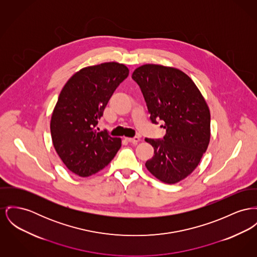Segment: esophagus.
I'll return each mask as SVG.
<instances>
[{
    "label": "esophagus",
    "instance_id": "34e87169",
    "mask_svg": "<svg viewBox=\"0 0 257 257\" xmlns=\"http://www.w3.org/2000/svg\"><path fill=\"white\" fill-rule=\"evenodd\" d=\"M127 141L132 144H138L141 141V139H140V137L136 136L133 137V138H127Z\"/></svg>",
    "mask_w": 257,
    "mask_h": 257
}]
</instances>
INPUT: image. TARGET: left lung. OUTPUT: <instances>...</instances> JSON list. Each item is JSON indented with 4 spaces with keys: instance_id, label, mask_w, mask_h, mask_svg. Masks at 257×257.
<instances>
[{
    "instance_id": "1",
    "label": "left lung",
    "mask_w": 257,
    "mask_h": 257,
    "mask_svg": "<svg viewBox=\"0 0 257 257\" xmlns=\"http://www.w3.org/2000/svg\"><path fill=\"white\" fill-rule=\"evenodd\" d=\"M132 78L140 86L151 120L162 121L163 139H148L154 149L146 163L163 182L176 183L190 175L210 143L211 114L192 79L176 68L147 64L137 68Z\"/></svg>"
}]
</instances>
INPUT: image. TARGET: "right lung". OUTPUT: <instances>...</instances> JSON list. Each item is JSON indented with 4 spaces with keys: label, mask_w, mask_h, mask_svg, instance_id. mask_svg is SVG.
I'll return each mask as SVG.
<instances>
[{
    "label": "right lung",
    "mask_w": 257,
    "mask_h": 257,
    "mask_svg": "<svg viewBox=\"0 0 257 257\" xmlns=\"http://www.w3.org/2000/svg\"><path fill=\"white\" fill-rule=\"evenodd\" d=\"M128 75L123 64L103 63L81 69L61 91L50 121L52 143L63 163L79 177L104 169L120 149L119 138L99 132L96 126Z\"/></svg>",
    "instance_id": "add662e5"
}]
</instances>
